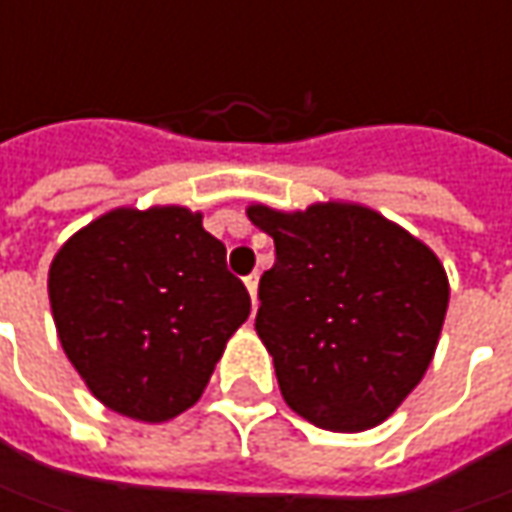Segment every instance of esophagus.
Segmentation results:
<instances>
[{"mask_svg":"<svg viewBox=\"0 0 512 512\" xmlns=\"http://www.w3.org/2000/svg\"><path fill=\"white\" fill-rule=\"evenodd\" d=\"M247 293H250V299H253V307L259 305V273H250L245 279Z\"/></svg>","mask_w":512,"mask_h":512,"instance_id":"1","label":"esophagus"}]
</instances>
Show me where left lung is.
Masks as SVG:
<instances>
[{
    "label": "left lung",
    "mask_w": 512,
    "mask_h": 512,
    "mask_svg": "<svg viewBox=\"0 0 512 512\" xmlns=\"http://www.w3.org/2000/svg\"><path fill=\"white\" fill-rule=\"evenodd\" d=\"M273 236L256 333L287 407L316 427L362 433L413 393L442 336L450 285L439 256L356 202L247 207Z\"/></svg>",
    "instance_id": "8db88e82"
}]
</instances>
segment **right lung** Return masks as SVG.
Listing matches in <instances>:
<instances>
[{
  "label": "right lung",
  "instance_id": "add662e5",
  "mask_svg": "<svg viewBox=\"0 0 512 512\" xmlns=\"http://www.w3.org/2000/svg\"><path fill=\"white\" fill-rule=\"evenodd\" d=\"M225 245L182 205L116 207L76 230L48 270L62 350L99 402L170 422L199 402L250 313Z\"/></svg>",
  "mask_w": 512,
  "mask_h": 512
}]
</instances>
